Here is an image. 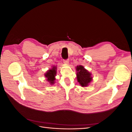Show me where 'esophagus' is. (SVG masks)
Segmentation results:
<instances>
[{
  "label": "esophagus",
  "mask_w": 132,
  "mask_h": 132,
  "mask_svg": "<svg viewBox=\"0 0 132 132\" xmlns=\"http://www.w3.org/2000/svg\"><path fill=\"white\" fill-rule=\"evenodd\" d=\"M63 62H64V63L65 64H69V59L64 60Z\"/></svg>",
  "instance_id": "obj_1"
}]
</instances>
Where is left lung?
Wrapping results in <instances>:
<instances>
[{"mask_svg":"<svg viewBox=\"0 0 132 132\" xmlns=\"http://www.w3.org/2000/svg\"><path fill=\"white\" fill-rule=\"evenodd\" d=\"M75 69L77 70V81L79 84L84 87L88 86L93 80L91 73L81 65H77Z\"/></svg>","mask_w":132,"mask_h":132,"instance_id":"1","label":"left lung"}]
</instances>
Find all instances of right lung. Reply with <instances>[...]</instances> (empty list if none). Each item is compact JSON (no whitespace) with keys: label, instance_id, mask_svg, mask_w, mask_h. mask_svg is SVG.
<instances>
[{"label":"right lung","instance_id":"add662e5","mask_svg":"<svg viewBox=\"0 0 132 132\" xmlns=\"http://www.w3.org/2000/svg\"><path fill=\"white\" fill-rule=\"evenodd\" d=\"M57 69L56 66H52V68L48 70L47 72L45 74V77L46 80L50 83V85H53L55 83V76L57 74Z\"/></svg>","mask_w":132,"mask_h":132}]
</instances>
